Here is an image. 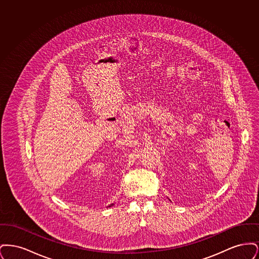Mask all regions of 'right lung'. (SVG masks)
Masks as SVG:
<instances>
[{"mask_svg": "<svg viewBox=\"0 0 259 259\" xmlns=\"http://www.w3.org/2000/svg\"><path fill=\"white\" fill-rule=\"evenodd\" d=\"M111 206H112V205H110V206H109V207H111Z\"/></svg>", "mask_w": 259, "mask_h": 259, "instance_id": "right-lung-1", "label": "right lung"}]
</instances>
